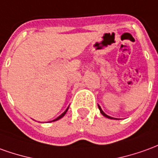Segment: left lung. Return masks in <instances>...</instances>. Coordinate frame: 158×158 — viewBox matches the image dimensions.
<instances>
[{"label":"left lung","mask_w":158,"mask_h":158,"mask_svg":"<svg viewBox=\"0 0 158 158\" xmlns=\"http://www.w3.org/2000/svg\"><path fill=\"white\" fill-rule=\"evenodd\" d=\"M98 109H99V110H100V112H101V114H102L103 116H105V117H107V118H110V119H114V118L110 117V116H109V115H107V114H106L104 113L103 111H102V109H101V107H100V106H99V105H98Z\"/></svg>","instance_id":"1"}]
</instances>
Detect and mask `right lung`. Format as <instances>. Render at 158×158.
Masks as SVG:
<instances>
[{"instance_id":"add662e5","label":"right lung","mask_w":158,"mask_h":158,"mask_svg":"<svg viewBox=\"0 0 158 158\" xmlns=\"http://www.w3.org/2000/svg\"><path fill=\"white\" fill-rule=\"evenodd\" d=\"M68 108H69V107H68ZM68 109H67V110H65V111H64L63 113H62V114H60V116H58V117L56 118V119H55V120H53V121H58V120H60V118H62V117H63L64 115H65V114H66V113H67V112H68Z\"/></svg>"}]
</instances>
